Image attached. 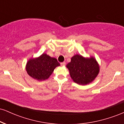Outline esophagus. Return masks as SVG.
Masks as SVG:
<instances>
[{"label":"esophagus","instance_id":"34e87169","mask_svg":"<svg viewBox=\"0 0 124 124\" xmlns=\"http://www.w3.org/2000/svg\"><path fill=\"white\" fill-rule=\"evenodd\" d=\"M65 65H66V62H61V66H65Z\"/></svg>","mask_w":124,"mask_h":124}]
</instances>
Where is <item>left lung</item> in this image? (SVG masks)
I'll use <instances>...</instances> for the list:
<instances>
[{
  "instance_id": "8db88e82",
  "label": "left lung",
  "mask_w": 124,
  "mask_h": 124,
  "mask_svg": "<svg viewBox=\"0 0 124 124\" xmlns=\"http://www.w3.org/2000/svg\"><path fill=\"white\" fill-rule=\"evenodd\" d=\"M66 67L74 82L82 85L91 83L99 72V65L93 58L85 59L79 55L71 58V62Z\"/></svg>"
}]
</instances>
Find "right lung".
<instances>
[{
	"mask_svg": "<svg viewBox=\"0 0 124 124\" xmlns=\"http://www.w3.org/2000/svg\"><path fill=\"white\" fill-rule=\"evenodd\" d=\"M60 65L57 59L45 54L39 57L31 59L27 63L26 70L28 75L38 80L47 79L56 66Z\"/></svg>",
	"mask_w": 124,
	"mask_h": 124,
	"instance_id": "1",
	"label": "right lung"
}]
</instances>
